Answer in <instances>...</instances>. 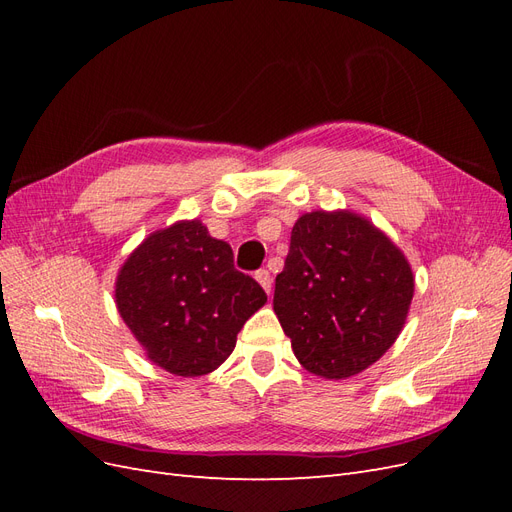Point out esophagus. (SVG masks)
Returning a JSON list of instances; mask_svg holds the SVG:
<instances>
[{"instance_id":"esophagus-1","label":"esophagus","mask_w":512,"mask_h":512,"mask_svg":"<svg viewBox=\"0 0 512 512\" xmlns=\"http://www.w3.org/2000/svg\"><path fill=\"white\" fill-rule=\"evenodd\" d=\"M254 277L258 280V284L267 290V294H271V284H273V277H271V273H269L267 269H258Z\"/></svg>"}]
</instances>
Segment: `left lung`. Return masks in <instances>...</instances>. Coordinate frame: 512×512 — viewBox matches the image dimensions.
Masks as SVG:
<instances>
[{"label":"left lung","instance_id":"1","mask_svg":"<svg viewBox=\"0 0 512 512\" xmlns=\"http://www.w3.org/2000/svg\"><path fill=\"white\" fill-rule=\"evenodd\" d=\"M412 294L408 260L384 232L350 211H312L292 226L273 309L299 363L342 380L395 344Z\"/></svg>","mask_w":512,"mask_h":512}]
</instances>
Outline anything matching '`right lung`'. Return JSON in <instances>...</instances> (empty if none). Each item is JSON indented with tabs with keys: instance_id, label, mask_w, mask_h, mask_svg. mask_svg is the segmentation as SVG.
Listing matches in <instances>:
<instances>
[{
	"instance_id": "right-lung-1",
	"label": "right lung",
	"mask_w": 512,
	"mask_h": 512,
	"mask_svg": "<svg viewBox=\"0 0 512 512\" xmlns=\"http://www.w3.org/2000/svg\"><path fill=\"white\" fill-rule=\"evenodd\" d=\"M115 299L149 359L194 378L228 359L267 294L235 269L226 241L192 220L153 232L136 247L119 271Z\"/></svg>"
}]
</instances>
